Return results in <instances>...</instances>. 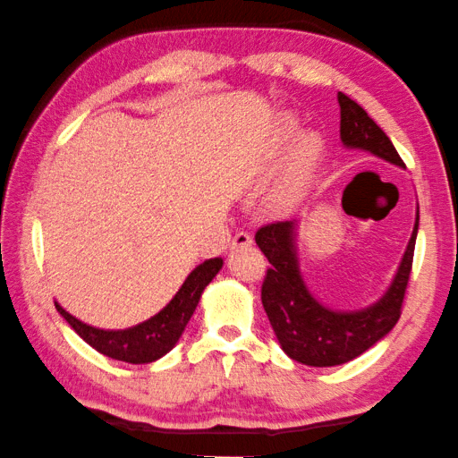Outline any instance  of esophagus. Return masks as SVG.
Masks as SVG:
<instances>
[{"instance_id": "esophagus-1", "label": "esophagus", "mask_w": 458, "mask_h": 458, "mask_svg": "<svg viewBox=\"0 0 458 458\" xmlns=\"http://www.w3.org/2000/svg\"><path fill=\"white\" fill-rule=\"evenodd\" d=\"M253 243V237L247 233V231H239V233H235L233 242H231V250H237V247H247Z\"/></svg>"}]
</instances>
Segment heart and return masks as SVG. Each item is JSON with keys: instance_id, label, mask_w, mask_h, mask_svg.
<instances>
[{"instance_id": "b5f03b06", "label": "heart", "mask_w": 458, "mask_h": 458, "mask_svg": "<svg viewBox=\"0 0 458 458\" xmlns=\"http://www.w3.org/2000/svg\"><path fill=\"white\" fill-rule=\"evenodd\" d=\"M296 122L294 119H284L280 123L278 131H276V138L269 144V152L278 154L280 149L286 146V141L290 140L292 131H294ZM322 149V141L318 138V133L314 131H302L298 133L292 141L290 152L286 164H284V172L280 176V184H278V192H276V199L278 202H290L294 200L302 189L309 182V178L312 174L314 166H317V160L320 156Z\"/></svg>"}]
</instances>
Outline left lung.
<instances>
[{
	"instance_id": "1",
	"label": "left lung",
	"mask_w": 458,
	"mask_h": 458,
	"mask_svg": "<svg viewBox=\"0 0 458 458\" xmlns=\"http://www.w3.org/2000/svg\"><path fill=\"white\" fill-rule=\"evenodd\" d=\"M341 107V141L347 149H363L394 166L406 168L384 130L347 95H336ZM420 211L392 284L376 302L359 310H335L306 286L296 251L298 219L266 225L256 243L269 266L261 302L284 353L310 367H335L365 353L392 331L400 318L403 294L414 259Z\"/></svg>"
}]
</instances>
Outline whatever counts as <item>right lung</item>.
Listing matches in <instances>:
<instances>
[{"label": "right lung", "instance_id": "right-lung-1", "mask_svg": "<svg viewBox=\"0 0 458 458\" xmlns=\"http://www.w3.org/2000/svg\"><path fill=\"white\" fill-rule=\"evenodd\" d=\"M221 258L202 261L186 276L184 284L180 286L174 298L158 314L130 328H117V331H114V328H97L72 317L58 302L55 304L60 317L69 322L74 333L91 344L95 351H99L101 355L133 365L152 363L174 349L186 325H189L194 309H197L202 292L221 272Z\"/></svg>", "mask_w": 458, "mask_h": 458}]
</instances>
